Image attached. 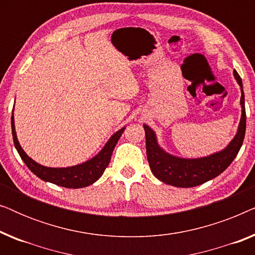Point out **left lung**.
I'll return each mask as SVG.
<instances>
[{
  "label": "left lung",
  "instance_id": "obj_1",
  "mask_svg": "<svg viewBox=\"0 0 255 255\" xmlns=\"http://www.w3.org/2000/svg\"><path fill=\"white\" fill-rule=\"evenodd\" d=\"M233 75L242 88V97H240L242 118L235 138L222 151L197 159H183L174 156L160 147L154 131L148 125L144 124L147 160L149 168L156 179L174 187L191 188L212 180L231 165L242 147L246 131L245 95L243 92V81L237 71H233Z\"/></svg>",
  "mask_w": 255,
  "mask_h": 255
}]
</instances>
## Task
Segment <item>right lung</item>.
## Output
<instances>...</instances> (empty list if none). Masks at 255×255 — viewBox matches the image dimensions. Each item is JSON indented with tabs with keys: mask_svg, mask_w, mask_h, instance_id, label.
<instances>
[{
	"mask_svg": "<svg viewBox=\"0 0 255 255\" xmlns=\"http://www.w3.org/2000/svg\"><path fill=\"white\" fill-rule=\"evenodd\" d=\"M125 128H122L116 133L111 135V138L104 145V147L101 149L99 154L94 156L93 159L88 161L80 163V165L72 166V167H64V168H52V167H45L39 163L33 161L25 152L23 151L22 146L19 145L18 139H17L16 131H15V123H13V114L11 116V131H12V139L15 147L18 152V154L24 163L29 167V169L34 175H37L39 179L46 182H51L58 184L60 187L65 188H83L90 186L94 182L102 176L104 170L109 165L111 155H113L114 148L118 142V139L121 138Z\"/></svg>",
	"mask_w": 255,
	"mask_h": 255,
	"instance_id": "right-lung-1",
	"label": "right lung"
}]
</instances>
